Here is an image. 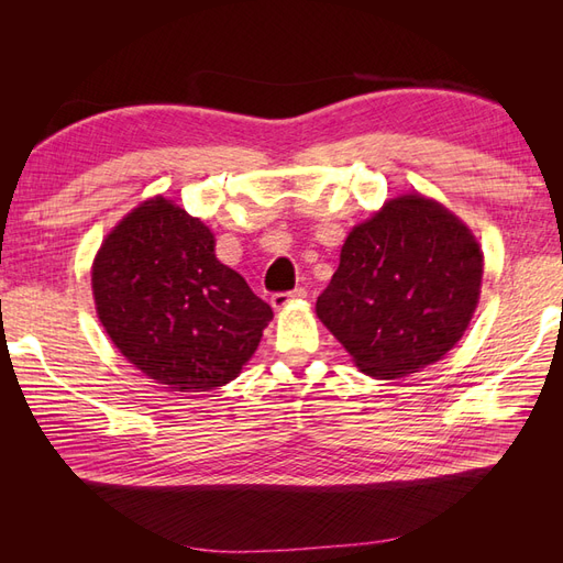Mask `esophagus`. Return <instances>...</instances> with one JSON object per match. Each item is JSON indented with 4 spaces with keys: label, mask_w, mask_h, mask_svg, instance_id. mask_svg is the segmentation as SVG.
Wrapping results in <instances>:
<instances>
[{
    "label": "esophagus",
    "mask_w": 563,
    "mask_h": 563,
    "mask_svg": "<svg viewBox=\"0 0 563 563\" xmlns=\"http://www.w3.org/2000/svg\"><path fill=\"white\" fill-rule=\"evenodd\" d=\"M308 296V291H305L302 286H298V288H294V291H284V294H275L269 298V302H272V308L275 310H282V308H286L288 302H294V300H300V298H305Z\"/></svg>",
    "instance_id": "34e87169"
}]
</instances>
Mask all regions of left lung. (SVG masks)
<instances>
[{
    "label": "left lung",
    "mask_w": 563,
    "mask_h": 563,
    "mask_svg": "<svg viewBox=\"0 0 563 563\" xmlns=\"http://www.w3.org/2000/svg\"><path fill=\"white\" fill-rule=\"evenodd\" d=\"M482 275L467 225L428 197L404 195L347 234L317 317L368 376L401 378L463 338Z\"/></svg>",
    "instance_id": "left-lung-1"
}]
</instances>
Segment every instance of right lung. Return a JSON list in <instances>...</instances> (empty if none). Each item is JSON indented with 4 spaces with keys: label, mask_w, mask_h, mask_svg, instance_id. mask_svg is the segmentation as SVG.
Segmentation results:
<instances>
[{
    "label": "right lung",
    "mask_w": 563,
    "mask_h": 563,
    "mask_svg": "<svg viewBox=\"0 0 563 563\" xmlns=\"http://www.w3.org/2000/svg\"><path fill=\"white\" fill-rule=\"evenodd\" d=\"M213 232L174 201H143L100 246L91 286L117 350L172 391L240 376L272 308L216 258Z\"/></svg>",
    "instance_id": "obj_1"
}]
</instances>
